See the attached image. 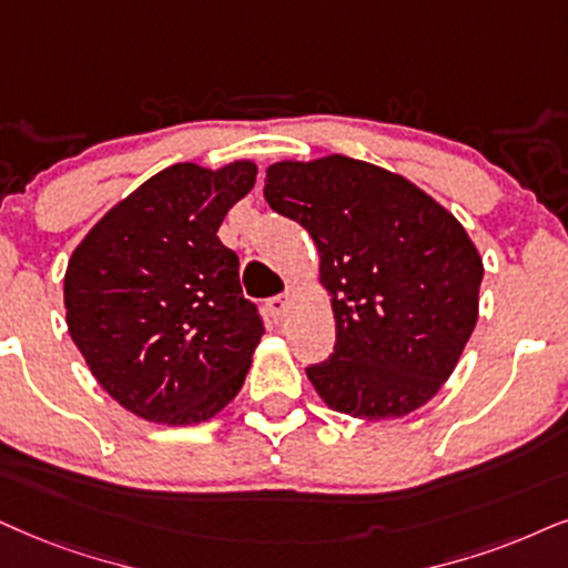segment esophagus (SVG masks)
Here are the masks:
<instances>
[{
  "label": "esophagus",
  "instance_id": "1",
  "mask_svg": "<svg viewBox=\"0 0 568 568\" xmlns=\"http://www.w3.org/2000/svg\"><path fill=\"white\" fill-rule=\"evenodd\" d=\"M291 304H293V298H291V293H280V296H275V298H270V314L275 320H283L285 314L291 312Z\"/></svg>",
  "mask_w": 568,
  "mask_h": 568
}]
</instances>
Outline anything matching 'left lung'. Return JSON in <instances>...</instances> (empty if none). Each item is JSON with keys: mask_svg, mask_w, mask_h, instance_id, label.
<instances>
[{"mask_svg": "<svg viewBox=\"0 0 568 568\" xmlns=\"http://www.w3.org/2000/svg\"><path fill=\"white\" fill-rule=\"evenodd\" d=\"M264 199L306 227L333 296L335 348L306 367L356 419H396L440 390L477 325L483 260L454 214L406 178L333 154L267 168Z\"/></svg>", "mask_w": 568, "mask_h": 568, "instance_id": "left-lung-1", "label": "left lung"}]
</instances>
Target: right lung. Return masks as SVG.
I'll return each mask as SVG.
<instances>
[{
	"label": "right lung",
	"instance_id": "right-lung-1",
	"mask_svg": "<svg viewBox=\"0 0 568 568\" xmlns=\"http://www.w3.org/2000/svg\"><path fill=\"white\" fill-rule=\"evenodd\" d=\"M254 181V162L172 164L70 256V337L99 385L141 419L199 425L239 396L264 322L217 231Z\"/></svg>",
	"mask_w": 568,
	"mask_h": 568
}]
</instances>
